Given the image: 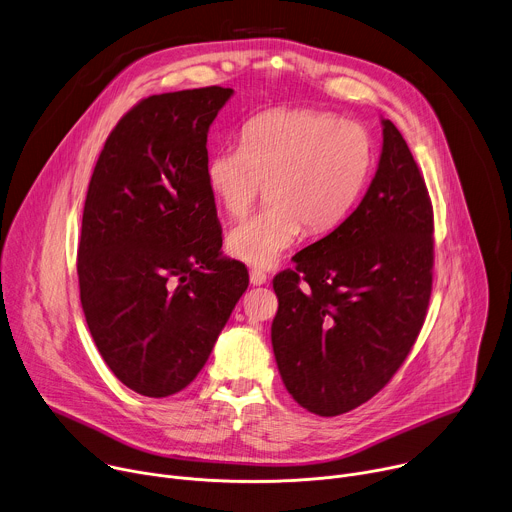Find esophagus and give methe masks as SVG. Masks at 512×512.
I'll return each mask as SVG.
<instances>
[{
  "label": "esophagus",
  "instance_id": "esophagus-1",
  "mask_svg": "<svg viewBox=\"0 0 512 512\" xmlns=\"http://www.w3.org/2000/svg\"><path fill=\"white\" fill-rule=\"evenodd\" d=\"M249 281L253 285H265L267 283V275L263 271H259V269H251L249 271Z\"/></svg>",
  "mask_w": 512,
  "mask_h": 512
}]
</instances>
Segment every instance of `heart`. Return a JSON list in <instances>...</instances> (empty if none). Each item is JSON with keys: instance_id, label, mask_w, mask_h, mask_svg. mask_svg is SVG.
Masks as SVG:
<instances>
[{"instance_id": "b5f03b06", "label": "heart", "mask_w": 512, "mask_h": 512, "mask_svg": "<svg viewBox=\"0 0 512 512\" xmlns=\"http://www.w3.org/2000/svg\"><path fill=\"white\" fill-rule=\"evenodd\" d=\"M373 166V139L354 121L312 109H277L249 119L243 145L210 154L206 182L231 216H243L267 186L269 208L227 235V251L273 267L302 235L334 231L356 204Z\"/></svg>"}]
</instances>
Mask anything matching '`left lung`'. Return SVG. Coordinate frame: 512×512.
<instances>
[{"label":"left lung","mask_w":512,"mask_h":512,"mask_svg":"<svg viewBox=\"0 0 512 512\" xmlns=\"http://www.w3.org/2000/svg\"><path fill=\"white\" fill-rule=\"evenodd\" d=\"M356 210L275 275L271 344L287 393L322 417L377 395L407 358L431 296L433 212L399 129Z\"/></svg>","instance_id":"8db88e82"}]
</instances>
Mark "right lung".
Masks as SVG:
<instances>
[{
	"mask_svg": "<svg viewBox=\"0 0 512 512\" xmlns=\"http://www.w3.org/2000/svg\"><path fill=\"white\" fill-rule=\"evenodd\" d=\"M233 89L143 99L95 166L79 245L81 304L113 375L145 397L188 387L249 285L223 255L206 135Z\"/></svg>",
	"mask_w": 512,
	"mask_h": 512,
	"instance_id": "add662e5",
	"label": "right lung"
}]
</instances>
